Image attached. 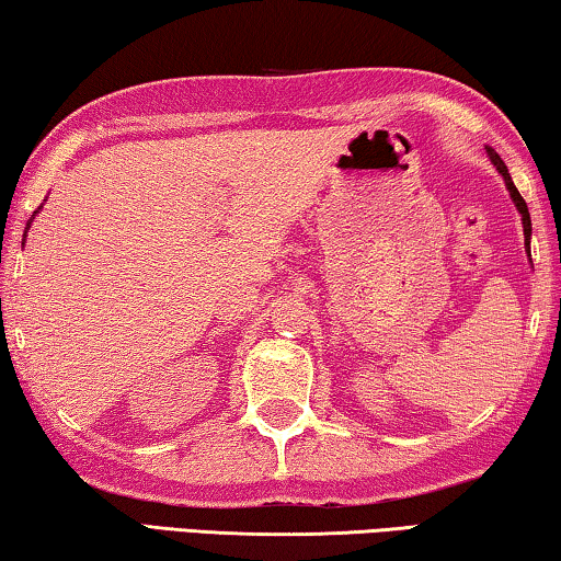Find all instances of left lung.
<instances>
[{
    "label": "left lung",
    "mask_w": 561,
    "mask_h": 561,
    "mask_svg": "<svg viewBox=\"0 0 561 561\" xmlns=\"http://www.w3.org/2000/svg\"><path fill=\"white\" fill-rule=\"evenodd\" d=\"M488 156H490V161L494 163V169L500 171V176L504 179V186H507V191H510V196H512V201H514V206H517V210L522 214V228H525V245H527V251H529V236H531V220H529V208H527V204H525V198L519 196V191H517V186H514V181H512V176H510V171H507V167H504V161L500 159V153L494 151V149H490L488 146Z\"/></svg>",
    "instance_id": "obj_1"
}]
</instances>
